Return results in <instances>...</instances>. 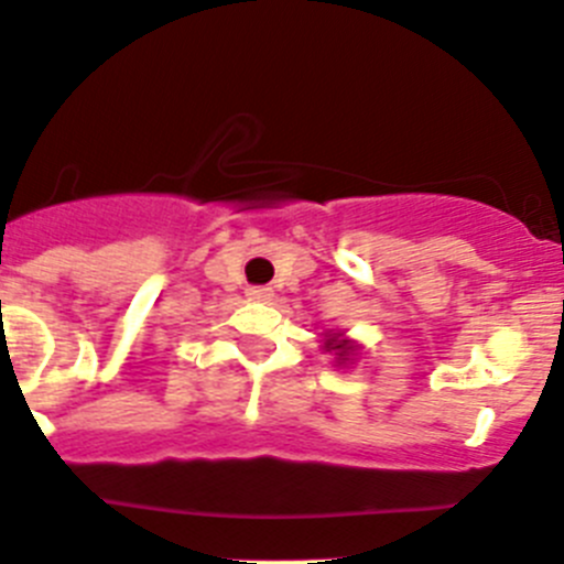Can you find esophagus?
<instances>
[{
    "label": "esophagus",
    "instance_id": "esophagus-1",
    "mask_svg": "<svg viewBox=\"0 0 564 564\" xmlns=\"http://www.w3.org/2000/svg\"><path fill=\"white\" fill-rule=\"evenodd\" d=\"M247 295L252 301H269L271 295H274V290L263 288V284H252V288H247Z\"/></svg>",
    "mask_w": 564,
    "mask_h": 564
}]
</instances>
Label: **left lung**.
Masks as SVG:
<instances>
[{"label": "left lung", "instance_id": "left-lung-1", "mask_svg": "<svg viewBox=\"0 0 564 564\" xmlns=\"http://www.w3.org/2000/svg\"><path fill=\"white\" fill-rule=\"evenodd\" d=\"M323 348L328 350V354H334V359H337V365H345V361H350V356H354L356 345L350 343L345 334H328L326 337V345Z\"/></svg>", "mask_w": 564, "mask_h": 564}]
</instances>
